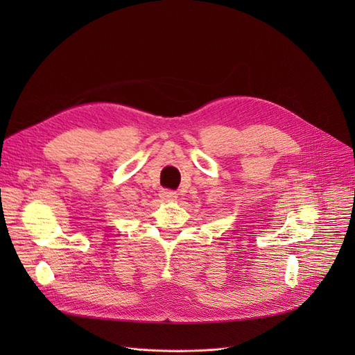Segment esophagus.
<instances>
[{
	"mask_svg": "<svg viewBox=\"0 0 355 355\" xmlns=\"http://www.w3.org/2000/svg\"><path fill=\"white\" fill-rule=\"evenodd\" d=\"M159 197L163 198V200H166V201H171V200L176 198V192L175 191H170V189H163V191L159 192Z\"/></svg>",
	"mask_w": 355,
	"mask_h": 355,
	"instance_id": "1",
	"label": "esophagus"
}]
</instances>
